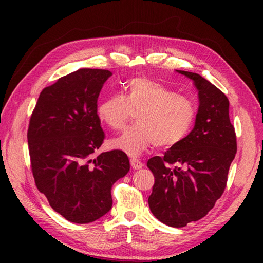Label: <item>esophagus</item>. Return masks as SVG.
Returning <instances> with one entry per match:
<instances>
[{"label":"esophagus","instance_id":"esophagus-1","mask_svg":"<svg viewBox=\"0 0 263 263\" xmlns=\"http://www.w3.org/2000/svg\"><path fill=\"white\" fill-rule=\"evenodd\" d=\"M130 161H131V167H132L133 170H140V168H142V166H143L142 161H140V160L135 158V157H132L130 159Z\"/></svg>","mask_w":263,"mask_h":263}]
</instances>
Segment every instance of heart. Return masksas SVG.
<instances>
[{
	"instance_id": "obj_1",
	"label": "heart",
	"mask_w": 263,
	"mask_h": 263,
	"mask_svg": "<svg viewBox=\"0 0 263 263\" xmlns=\"http://www.w3.org/2000/svg\"><path fill=\"white\" fill-rule=\"evenodd\" d=\"M125 90V96L110 95L97 108L99 119L114 130L124 127L137 113V124L114 139L111 146L136 157L153 144L172 148L187 137L197 119L191 100L147 78H135Z\"/></svg>"
}]
</instances>
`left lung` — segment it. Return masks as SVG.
Segmentation results:
<instances>
[{
	"instance_id": "left-lung-1",
	"label": "left lung",
	"mask_w": 263,
	"mask_h": 263,
	"mask_svg": "<svg viewBox=\"0 0 263 263\" xmlns=\"http://www.w3.org/2000/svg\"><path fill=\"white\" fill-rule=\"evenodd\" d=\"M176 72L198 89L199 110L193 130L181 143L148 160L155 177L148 203L161 222L184 227L203 218L224 193L237 142L226 95L198 73Z\"/></svg>"
}]
</instances>
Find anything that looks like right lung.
Returning a JSON list of instances; mask_svg holds the SVG:
<instances>
[{
    "label": "right lung",
    "mask_w": 263,
    "mask_h": 263,
    "mask_svg": "<svg viewBox=\"0 0 263 263\" xmlns=\"http://www.w3.org/2000/svg\"><path fill=\"white\" fill-rule=\"evenodd\" d=\"M111 72L79 69L44 88L27 139L38 191L69 221L88 224L111 208L110 190L130 170L122 150L96 156L105 133L97 100Z\"/></svg>",
    "instance_id": "1"
}]
</instances>
